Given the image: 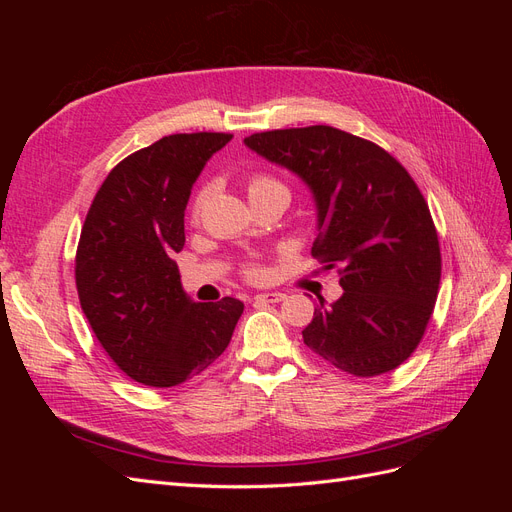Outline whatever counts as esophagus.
Instances as JSON below:
<instances>
[{
  "instance_id": "1",
  "label": "esophagus",
  "mask_w": 512,
  "mask_h": 512,
  "mask_svg": "<svg viewBox=\"0 0 512 512\" xmlns=\"http://www.w3.org/2000/svg\"><path fill=\"white\" fill-rule=\"evenodd\" d=\"M254 299L260 301V303H280V301L286 299V294H282V292H260V294H256Z\"/></svg>"
}]
</instances>
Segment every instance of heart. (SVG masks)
Here are the masks:
<instances>
[{"mask_svg": "<svg viewBox=\"0 0 512 512\" xmlns=\"http://www.w3.org/2000/svg\"><path fill=\"white\" fill-rule=\"evenodd\" d=\"M247 192H250L252 203H254V200L271 198V196H282L286 200L290 198V192H288L286 185L280 179H275V177L265 175V173H256V175L250 177V181H247ZM211 194H213V185L211 183L203 185V188L196 192V196L192 200V222L200 220V215H203ZM245 275L252 277V280H256V277L262 275V271H260L258 265H247L245 267Z\"/></svg>", "mask_w": 512, "mask_h": 512, "instance_id": "heart-1", "label": "heart"}]
</instances>
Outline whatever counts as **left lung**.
I'll list each match as a JSON object with an SVG mask.
<instances>
[{
    "label": "left lung",
    "mask_w": 512,
    "mask_h": 512,
    "mask_svg": "<svg viewBox=\"0 0 512 512\" xmlns=\"http://www.w3.org/2000/svg\"><path fill=\"white\" fill-rule=\"evenodd\" d=\"M245 145L312 190V256L344 294L316 307L303 342L337 369L371 378L421 344L438 299L442 256L429 207L389 151L331 126L258 132Z\"/></svg>",
    "instance_id": "left-lung-1"
}]
</instances>
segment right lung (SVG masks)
<instances>
[{"mask_svg": "<svg viewBox=\"0 0 512 512\" xmlns=\"http://www.w3.org/2000/svg\"><path fill=\"white\" fill-rule=\"evenodd\" d=\"M232 134H170L121 160L91 203L76 250V290L98 342L132 380L177 386L228 348L239 299L192 303L183 250L192 185Z\"/></svg>", "mask_w": 512, "mask_h": 512, "instance_id": "1", "label": "right lung"}]
</instances>
